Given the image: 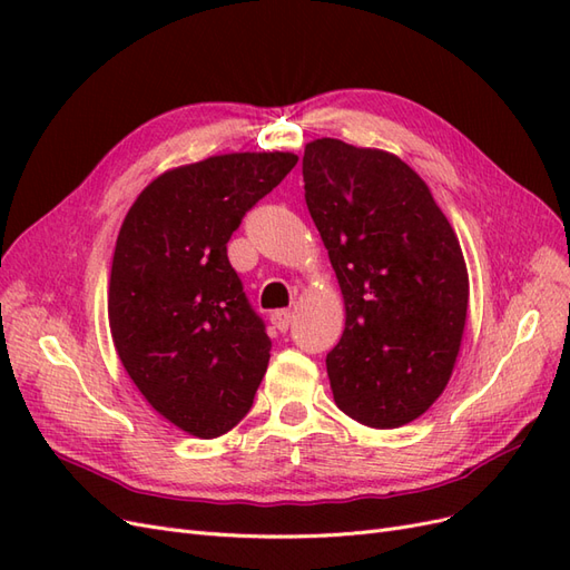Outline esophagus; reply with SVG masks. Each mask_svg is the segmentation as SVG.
Segmentation results:
<instances>
[{
    "instance_id": "esophagus-1",
    "label": "esophagus",
    "mask_w": 570,
    "mask_h": 570,
    "mask_svg": "<svg viewBox=\"0 0 570 570\" xmlns=\"http://www.w3.org/2000/svg\"><path fill=\"white\" fill-rule=\"evenodd\" d=\"M292 318H295V314H292L289 308H278V312L271 314V323H273L275 327H278L281 333H285L287 327L292 325Z\"/></svg>"
}]
</instances>
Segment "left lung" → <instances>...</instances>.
<instances>
[{
    "mask_svg": "<svg viewBox=\"0 0 570 570\" xmlns=\"http://www.w3.org/2000/svg\"><path fill=\"white\" fill-rule=\"evenodd\" d=\"M304 199L347 308L325 356L335 404L400 428L442 394L461 347L469 271L428 185L394 154L333 137L308 142Z\"/></svg>",
    "mask_w": 570,
    "mask_h": 570,
    "instance_id": "1",
    "label": "left lung"
}]
</instances>
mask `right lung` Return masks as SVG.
Listing matches in <instances>:
<instances>
[{
    "mask_svg": "<svg viewBox=\"0 0 570 570\" xmlns=\"http://www.w3.org/2000/svg\"><path fill=\"white\" fill-rule=\"evenodd\" d=\"M295 164L289 151H239L166 170L120 226L109 281L116 352L145 400L195 438L228 433L262 385L271 337L228 239Z\"/></svg>",
    "mask_w": 570,
    "mask_h": 570,
    "instance_id": "obj_1",
    "label": "right lung"
}]
</instances>
